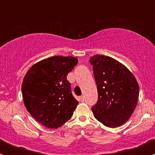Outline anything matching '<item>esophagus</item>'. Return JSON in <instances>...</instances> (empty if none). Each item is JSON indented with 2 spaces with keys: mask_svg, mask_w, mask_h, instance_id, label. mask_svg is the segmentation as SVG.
<instances>
[{
  "mask_svg": "<svg viewBox=\"0 0 155 155\" xmlns=\"http://www.w3.org/2000/svg\"><path fill=\"white\" fill-rule=\"evenodd\" d=\"M79 100H80L81 102H84V97L83 96V95H81V96L79 97Z\"/></svg>",
  "mask_w": 155,
  "mask_h": 155,
  "instance_id": "obj_1",
  "label": "esophagus"
}]
</instances>
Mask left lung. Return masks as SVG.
<instances>
[{"label":"left lung","instance_id":"obj_1","mask_svg":"<svg viewBox=\"0 0 155 155\" xmlns=\"http://www.w3.org/2000/svg\"><path fill=\"white\" fill-rule=\"evenodd\" d=\"M97 84L98 101L91 108L94 117L105 127L115 128L129 120L136 108L139 85L125 66L112 57H91Z\"/></svg>","mask_w":155,"mask_h":155}]
</instances>
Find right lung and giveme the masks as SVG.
I'll return each mask as SVG.
<instances>
[{
  "label": "right lung",
  "instance_id": "add662e5",
  "mask_svg": "<svg viewBox=\"0 0 155 155\" xmlns=\"http://www.w3.org/2000/svg\"><path fill=\"white\" fill-rule=\"evenodd\" d=\"M78 63L74 57L54 56L31 66L25 76L21 86L25 106L47 128L64 125L78 104L67 80Z\"/></svg>",
  "mask_w": 155,
  "mask_h": 155
}]
</instances>
